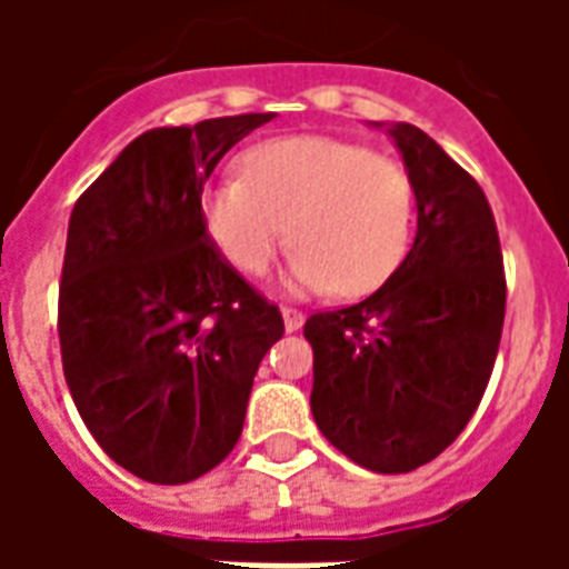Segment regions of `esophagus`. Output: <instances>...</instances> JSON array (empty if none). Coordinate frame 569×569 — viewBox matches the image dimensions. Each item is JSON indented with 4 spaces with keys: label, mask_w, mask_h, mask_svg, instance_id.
Masks as SVG:
<instances>
[{
    "label": "esophagus",
    "mask_w": 569,
    "mask_h": 569,
    "mask_svg": "<svg viewBox=\"0 0 569 569\" xmlns=\"http://www.w3.org/2000/svg\"><path fill=\"white\" fill-rule=\"evenodd\" d=\"M301 322H305V313L296 308H283V326L286 332H298L301 329Z\"/></svg>",
    "instance_id": "obj_1"
}]
</instances>
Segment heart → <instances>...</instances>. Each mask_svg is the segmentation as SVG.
<instances>
[{"label":"heart","mask_w":569,"mask_h":569,"mask_svg":"<svg viewBox=\"0 0 569 569\" xmlns=\"http://www.w3.org/2000/svg\"><path fill=\"white\" fill-rule=\"evenodd\" d=\"M212 247L243 277L271 268L286 237L292 292L357 298L402 264L415 222V186L399 161L332 137H280L249 149L240 179L203 191Z\"/></svg>","instance_id":"heart-1"}]
</instances>
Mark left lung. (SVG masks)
I'll return each instance as SVG.
<instances>
[{"mask_svg": "<svg viewBox=\"0 0 569 569\" xmlns=\"http://www.w3.org/2000/svg\"><path fill=\"white\" fill-rule=\"evenodd\" d=\"M390 137L418 200L415 247L366 301L305 322L317 427L383 476L436 460L463 432L506 317L500 237L481 186L415 124H393Z\"/></svg>", "mask_w": 569, "mask_h": 569, "instance_id": "left-lung-1", "label": "left lung"}]
</instances>
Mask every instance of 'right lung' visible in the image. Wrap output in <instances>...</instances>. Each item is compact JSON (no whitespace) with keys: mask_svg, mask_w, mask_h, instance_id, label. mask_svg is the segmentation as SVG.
Listing matches in <instances>:
<instances>
[{"mask_svg":"<svg viewBox=\"0 0 569 569\" xmlns=\"http://www.w3.org/2000/svg\"><path fill=\"white\" fill-rule=\"evenodd\" d=\"M273 112L154 128L72 207L57 332L84 427L118 466L186 485L234 451L280 308L212 247L200 194Z\"/></svg>","mask_w":569,"mask_h":569,"instance_id":"obj_1","label":"right lung"}]
</instances>
